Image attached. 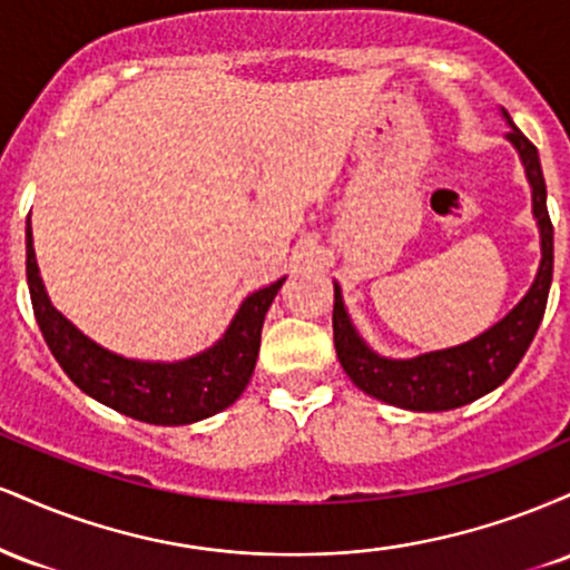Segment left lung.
<instances>
[{
    "mask_svg": "<svg viewBox=\"0 0 570 570\" xmlns=\"http://www.w3.org/2000/svg\"><path fill=\"white\" fill-rule=\"evenodd\" d=\"M501 115L509 126L507 139L520 155L528 185H531L533 219L539 225L541 238L539 273H535L525 297L482 335L472 337L469 343L453 345V348L429 351L412 358L381 356L364 343V337L351 322L348 311H345L343 292L335 281L332 330H335L340 364L364 394L381 399L385 404L412 412H442L463 407V404L490 394L512 375L520 358L525 356L528 345L533 343L541 318H544L554 263V230L547 212L544 174H541L539 149L522 136V130L514 126L507 109H501Z\"/></svg>",
    "mask_w": 570,
    "mask_h": 570,
    "instance_id": "left-lung-1",
    "label": "left lung"
}]
</instances>
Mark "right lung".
Instances as JSON below:
<instances>
[{
  "instance_id": "right-lung-1",
  "label": "right lung",
  "mask_w": 570,
  "mask_h": 570,
  "mask_svg": "<svg viewBox=\"0 0 570 570\" xmlns=\"http://www.w3.org/2000/svg\"><path fill=\"white\" fill-rule=\"evenodd\" d=\"M26 281L45 343L77 389L136 421L185 426L217 415L244 394L257 364L265 313L286 276L240 303L212 348L179 362H139L107 351L56 311L39 276L31 222H26Z\"/></svg>"
}]
</instances>
